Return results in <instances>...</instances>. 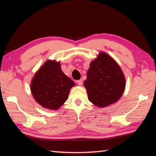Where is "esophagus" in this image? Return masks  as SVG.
I'll return each instance as SVG.
<instances>
[{
    "mask_svg": "<svg viewBox=\"0 0 156 156\" xmlns=\"http://www.w3.org/2000/svg\"><path fill=\"white\" fill-rule=\"evenodd\" d=\"M76 83H78V85H80V86H81L82 84H83V80H77L76 81Z\"/></svg>",
    "mask_w": 156,
    "mask_h": 156,
    "instance_id": "34e87169",
    "label": "esophagus"
}]
</instances>
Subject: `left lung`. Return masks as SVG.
Returning <instances> with one entry per match:
<instances>
[{
    "label": "left lung",
    "mask_w": 156,
    "mask_h": 156,
    "mask_svg": "<svg viewBox=\"0 0 156 156\" xmlns=\"http://www.w3.org/2000/svg\"><path fill=\"white\" fill-rule=\"evenodd\" d=\"M84 86L89 101L103 108L115 103L122 96L125 77L115 60L101 51L91 62Z\"/></svg>",
    "instance_id": "left-lung-1"
}]
</instances>
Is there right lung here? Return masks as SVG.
<instances>
[{
	"instance_id": "obj_1",
	"label": "right lung",
	"mask_w": 156,
	"mask_h": 156,
	"mask_svg": "<svg viewBox=\"0 0 156 156\" xmlns=\"http://www.w3.org/2000/svg\"><path fill=\"white\" fill-rule=\"evenodd\" d=\"M60 62L47 60L34 74L30 89L34 98L42 107L58 110L68 98L74 82L62 72Z\"/></svg>"
}]
</instances>
